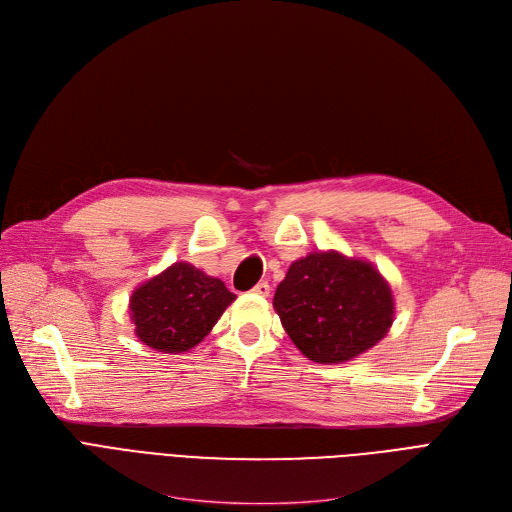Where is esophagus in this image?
<instances>
[{
	"label": "esophagus",
	"mask_w": 512,
	"mask_h": 512,
	"mask_svg": "<svg viewBox=\"0 0 512 512\" xmlns=\"http://www.w3.org/2000/svg\"><path fill=\"white\" fill-rule=\"evenodd\" d=\"M270 284H267V282H259V284H255L253 286V292L255 294H259V297H270Z\"/></svg>",
	"instance_id": "obj_1"
}]
</instances>
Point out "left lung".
<instances>
[{
	"label": "left lung",
	"mask_w": 512,
	"mask_h": 512,
	"mask_svg": "<svg viewBox=\"0 0 512 512\" xmlns=\"http://www.w3.org/2000/svg\"><path fill=\"white\" fill-rule=\"evenodd\" d=\"M274 309L299 351L315 363L348 361L392 326V292L378 270L338 253L294 261L276 288Z\"/></svg>",
	"instance_id": "8db88e82"
}]
</instances>
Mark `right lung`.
<instances>
[{
    "instance_id": "right-lung-1",
    "label": "right lung",
    "mask_w": 512,
    "mask_h": 512,
    "mask_svg": "<svg viewBox=\"0 0 512 512\" xmlns=\"http://www.w3.org/2000/svg\"><path fill=\"white\" fill-rule=\"evenodd\" d=\"M234 299L222 280L191 263H174L132 292L134 332L159 353H184L209 334Z\"/></svg>"
}]
</instances>
